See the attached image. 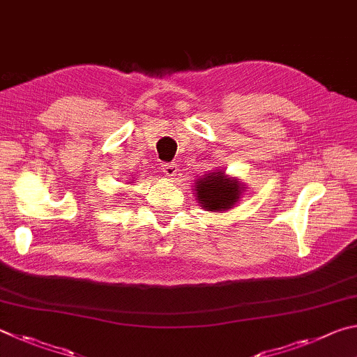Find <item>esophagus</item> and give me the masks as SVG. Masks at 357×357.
Here are the masks:
<instances>
[{"label": "esophagus", "instance_id": "34e87169", "mask_svg": "<svg viewBox=\"0 0 357 357\" xmlns=\"http://www.w3.org/2000/svg\"><path fill=\"white\" fill-rule=\"evenodd\" d=\"M162 172H164L165 176H174L178 172V165L174 162H168V164L162 165Z\"/></svg>", "mask_w": 357, "mask_h": 357}]
</instances>
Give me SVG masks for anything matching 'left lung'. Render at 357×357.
Instances as JSON below:
<instances>
[{
    "mask_svg": "<svg viewBox=\"0 0 357 357\" xmlns=\"http://www.w3.org/2000/svg\"><path fill=\"white\" fill-rule=\"evenodd\" d=\"M245 189V184L238 178L228 176L223 170H214L198 178L195 197L203 209L223 213L236 206Z\"/></svg>",
    "mask_w": 357,
    "mask_h": 357,
    "instance_id": "8db88e82",
    "label": "left lung"
}]
</instances>
